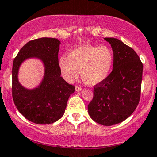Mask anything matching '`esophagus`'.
<instances>
[{
    "label": "esophagus",
    "mask_w": 157,
    "mask_h": 157,
    "mask_svg": "<svg viewBox=\"0 0 157 157\" xmlns=\"http://www.w3.org/2000/svg\"><path fill=\"white\" fill-rule=\"evenodd\" d=\"M82 90V88H81L80 86H75V90H76V91H81Z\"/></svg>",
    "instance_id": "1"
}]
</instances>
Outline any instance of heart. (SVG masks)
Returning a JSON list of instances; mask_svg holds the SVG:
<instances>
[{
  "instance_id": "1",
  "label": "heart",
  "mask_w": 157,
  "mask_h": 157,
  "mask_svg": "<svg viewBox=\"0 0 157 157\" xmlns=\"http://www.w3.org/2000/svg\"><path fill=\"white\" fill-rule=\"evenodd\" d=\"M113 62V54L107 47L82 45L73 49L69 58H60L58 65L62 76L68 82L77 77L80 71L85 83L96 86L109 77Z\"/></svg>"
}]
</instances>
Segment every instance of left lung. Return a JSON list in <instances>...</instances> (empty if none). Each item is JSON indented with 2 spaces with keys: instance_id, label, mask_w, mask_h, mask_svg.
Instances as JSON below:
<instances>
[{
  "instance_id": "obj_1",
  "label": "left lung",
  "mask_w": 157,
  "mask_h": 157,
  "mask_svg": "<svg viewBox=\"0 0 157 157\" xmlns=\"http://www.w3.org/2000/svg\"><path fill=\"white\" fill-rule=\"evenodd\" d=\"M105 40L113 52V71L106 80L94 86L88 111L94 121L112 126L129 118L138 105L143 66L135 51L119 39Z\"/></svg>"
}]
</instances>
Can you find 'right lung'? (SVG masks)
Here are the masks:
<instances>
[{
    "label": "right lung",
    "instance_id": "add662e5",
    "mask_svg": "<svg viewBox=\"0 0 157 157\" xmlns=\"http://www.w3.org/2000/svg\"><path fill=\"white\" fill-rule=\"evenodd\" d=\"M60 44V41L54 38L30 41L20 49L13 62L14 105L25 118L36 124H50L59 120L65 112L69 97L75 92V86L60 77L58 58ZM29 58L39 59L45 68L41 82L32 90L25 88L18 80L20 66Z\"/></svg>",
    "mask_w": 157,
    "mask_h": 157
}]
</instances>
